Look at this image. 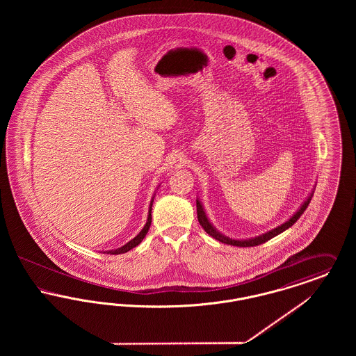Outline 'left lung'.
I'll list each match as a JSON object with an SVG mask.
<instances>
[{"label": "left lung", "instance_id": "left-lung-1", "mask_svg": "<svg viewBox=\"0 0 356 356\" xmlns=\"http://www.w3.org/2000/svg\"><path fill=\"white\" fill-rule=\"evenodd\" d=\"M311 199H312V193L308 196V199L305 200L303 205L300 207V209L289 219V220L286 221L284 224H282V225H279V227H276V228H273L272 231H268V232H266V234H263V235H260V236L254 237V238H247V240H235V238H229V237L224 236V235H221L220 232H218L216 231V228L209 222L208 220V218H207V215H205V212H204L203 205L200 204L199 200H196V208H197V220L200 222V225L203 227L204 231L209 235V236L213 237V238H216V240H219L221 243H224V244H229V245H236V247H254V245H259V244H263V243H266V241H268L270 238L272 237L277 236L279 234H282V232H284L286 229H288L289 227H292L296 221L299 220V218L305 213V208L308 207V204L311 202Z\"/></svg>", "mask_w": 356, "mask_h": 356}]
</instances>
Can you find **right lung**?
<instances>
[{
    "instance_id": "right-lung-1",
    "label": "right lung",
    "mask_w": 356,
    "mask_h": 356,
    "mask_svg": "<svg viewBox=\"0 0 356 356\" xmlns=\"http://www.w3.org/2000/svg\"><path fill=\"white\" fill-rule=\"evenodd\" d=\"M153 202V200H152ZM152 202H151V205H149V213H148V220H147V224L144 225V228L141 229V232L135 237V238H132L131 241H128L125 245H122L121 248L119 250H115V251H109L108 254H125V252H128L129 250H132V248H135L136 245H138L141 241H143V238L145 237L147 235V232H148V229H149V227H151V221H152Z\"/></svg>"
}]
</instances>
